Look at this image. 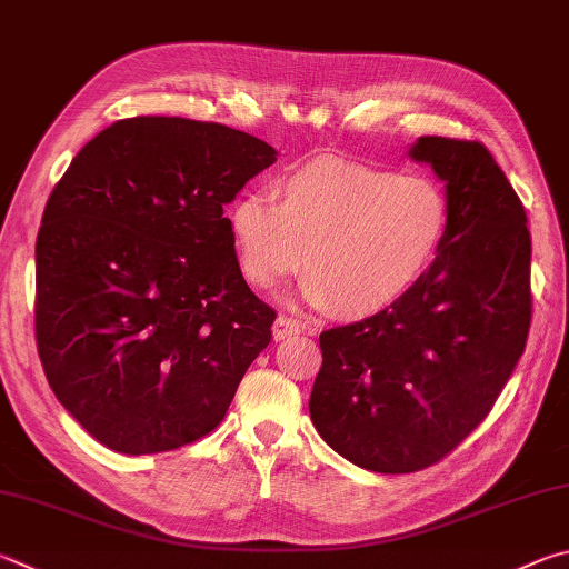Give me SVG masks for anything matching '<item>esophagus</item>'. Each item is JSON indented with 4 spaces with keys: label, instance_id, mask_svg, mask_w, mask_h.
<instances>
[{
    "label": "esophagus",
    "instance_id": "34e87169",
    "mask_svg": "<svg viewBox=\"0 0 569 569\" xmlns=\"http://www.w3.org/2000/svg\"><path fill=\"white\" fill-rule=\"evenodd\" d=\"M298 323L293 318H286V316H278L276 320H273V340L278 343V340H286V338H291V336H296L298 333Z\"/></svg>",
    "mask_w": 569,
    "mask_h": 569
}]
</instances>
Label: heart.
I'll list each match as a JSON object with an SVG mask.
<instances>
[{"mask_svg":"<svg viewBox=\"0 0 569 569\" xmlns=\"http://www.w3.org/2000/svg\"><path fill=\"white\" fill-rule=\"evenodd\" d=\"M276 193H243L229 209L246 281L266 291L303 263L298 301L348 318L398 303L450 229L446 191L416 173L316 159L286 173Z\"/></svg>","mask_w":569,"mask_h":569,"instance_id":"heart-1","label":"heart"}]
</instances>
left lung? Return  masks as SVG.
Listing matches in <instances>:
<instances>
[{
    "mask_svg": "<svg viewBox=\"0 0 569 569\" xmlns=\"http://www.w3.org/2000/svg\"><path fill=\"white\" fill-rule=\"evenodd\" d=\"M408 157L446 183V243L398 303L320 333L308 400L338 456L390 475L428 468L480 426L532 318L528 216L490 151L420 137Z\"/></svg>",
    "mask_w": 569,
    "mask_h": 569,
    "instance_id": "8db88e82",
    "label": "left lung"
}]
</instances>
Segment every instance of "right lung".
I'll list each match as a JSON object with an SVG mask.
<instances>
[{"mask_svg":"<svg viewBox=\"0 0 569 569\" xmlns=\"http://www.w3.org/2000/svg\"><path fill=\"white\" fill-rule=\"evenodd\" d=\"M278 151L246 131L137 117L99 131L37 236V348L57 400L123 456L177 450L223 420L271 343L223 206Z\"/></svg>","mask_w":569,"mask_h":569,"instance_id":"1","label":"right lung"}]
</instances>
